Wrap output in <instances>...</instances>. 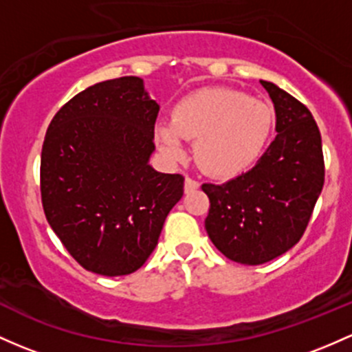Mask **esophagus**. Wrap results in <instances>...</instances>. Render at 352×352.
<instances>
[{
	"label": "esophagus",
	"instance_id": "obj_1",
	"mask_svg": "<svg viewBox=\"0 0 352 352\" xmlns=\"http://www.w3.org/2000/svg\"><path fill=\"white\" fill-rule=\"evenodd\" d=\"M198 188H199L198 181L191 179V177H186V179H184V191H186V192H191V191L198 190Z\"/></svg>",
	"mask_w": 352,
	"mask_h": 352
}]
</instances>
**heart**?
I'll use <instances>...</instances> for the list:
<instances>
[{"label": "heart", "mask_w": 352, "mask_h": 352, "mask_svg": "<svg viewBox=\"0 0 352 352\" xmlns=\"http://www.w3.org/2000/svg\"><path fill=\"white\" fill-rule=\"evenodd\" d=\"M275 127V111L265 100L235 89H201L173 107L171 122H160L156 139L173 161L186 156L184 139L195 141V161L213 177L240 176L255 164Z\"/></svg>", "instance_id": "1"}]
</instances>
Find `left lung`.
<instances>
[{"label": "left lung", "mask_w": 352, "mask_h": 352, "mask_svg": "<svg viewBox=\"0 0 352 352\" xmlns=\"http://www.w3.org/2000/svg\"><path fill=\"white\" fill-rule=\"evenodd\" d=\"M260 84L274 102L277 135L250 171L201 186L210 198L208 236L226 258L243 265L290 250L324 186L322 141L311 111L272 82Z\"/></svg>", "instance_id": "1"}]
</instances>
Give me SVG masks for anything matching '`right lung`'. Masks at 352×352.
<instances>
[{
  "label": "right lung",
  "instance_id": "1",
  "mask_svg": "<svg viewBox=\"0 0 352 352\" xmlns=\"http://www.w3.org/2000/svg\"><path fill=\"white\" fill-rule=\"evenodd\" d=\"M160 105L139 77L96 84L70 99L41 149L45 217L85 270L129 275L156 248L184 177L149 164Z\"/></svg>",
  "mask_w": 352,
  "mask_h": 352
}]
</instances>
